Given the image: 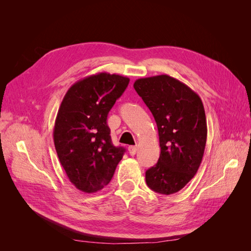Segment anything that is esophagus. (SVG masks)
Wrapping results in <instances>:
<instances>
[{
    "label": "esophagus",
    "mask_w": 251,
    "mask_h": 251,
    "mask_svg": "<svg viewBox=\"0 0 251 251\" xmlns=\"http://www.w3.org/2000/svg\"><path fill=\"white\" fill-rule=\"evenodd\" d=\"M127 150H128V153H130V155L133 156L136 154V151H137V146H131L127 148Z\"/></svg>",
    "instance_id": "esophagus-1"
}]
</instances>
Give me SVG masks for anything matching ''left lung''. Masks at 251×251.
<instances>
[{
    "mask_svg": "<svg viewBox=\"0 0 251 251\" xmlns=\"http://www.w3.org/2000/svg\"><path fill=\"white\" fill-rule=\"evenodd\" d=\"M134 89L153 114L160 156L146 172L148 186L156 193L179 192L198 172L207 138L206 116L200 96L170 75L139 78Z\"/></svg>",
    "mask_w": 251,
    "mask_h": 251,
    "instance_id": "left-lung-1",
    "label": "left lung"
}]
</instances>
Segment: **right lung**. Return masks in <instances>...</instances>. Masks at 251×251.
Wrapping results in <instances>:
<instances>
[{
  "label": "right lung",
  "instance_id": "right-lung-1",
  "mask_svg": "<svg viewBox=\"0 0 251 251\" xmlns=\"http://www.w3.org/2000/svg\"><path fill=\"white\" fill-rule=\"evenodd\" d=\"M130 78L101 72L72 85L60 103L53 128L59 162L71 183L92 194L111 181L126 150L114 147L107 117Z\"/></svg>",
  "mask_w": 251,
  "mask_h": 251
}]
</instances>
